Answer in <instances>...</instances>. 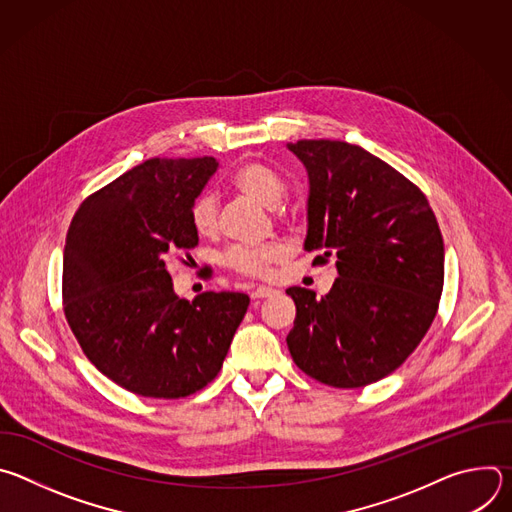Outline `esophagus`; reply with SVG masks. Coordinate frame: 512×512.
Instances as JSON below:
<instances>
[{
    "mask_svg": "<svg viewBox=\"0 0 512 512\" xmlns=\"http://www.w3.org/2000/svg\"><path fill=\"white\" fill-rule=\"evenodd\" d=\"M273 294H275L273 287H269V285H259V287H255V289L251 291V298H253V300H261V298H269V296H273Z\"/></svg>",
    "mask_w": 512,
    "mask_h": 512,
    "instance_id": "34e87169",
    "label": "esophagus"
}]
</instances>
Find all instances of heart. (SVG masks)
Listing matches in <instances>:
<instances>
[{"label": "heart", "mask_w": 512, "mask_h": 512, "mask_svg": "<svg viewBox=\"0 0 512 512\" xmlns=\"http://www.w3.org/2000/svg\"><path fill=\"white\" fill-rule=\"evenodd\" d=\"M233 184L243 194L251 196L267 208H277L285 198V186L281 178L261 162H245L237 168ZM190 223L200 237H214L218 231V202L212 194H200L190 208ZM285 257V249L279 243L263 245H235L227 253V263L249 277H265L271 267Z\"/></svg>", "instance_id": "obj_1"}]
</instances>
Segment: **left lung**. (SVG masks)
Masks as SVG:
<instances>
[{"mask_svg":"<svg viewBox=\"0 0 512 512\" xmlns=\"http://www.w3.org/2000/svg\"><path fill=\"white\" fill-rule=\"evenodd\" d=\"M287 150L310 180L304 249L336 259L326 296L289 287L287 348L312 379L356 389L391 375L429 330L444 289V239L425 194L346 141L300 139Z\"/></svg>","mask_w":512,"mask_h":512,"instance_id":"8db88e82","label":"left lung"}]
</instances>
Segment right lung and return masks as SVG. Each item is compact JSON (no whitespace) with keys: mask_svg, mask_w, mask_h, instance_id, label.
I'll return each instance as SVG.
<instances>
[{"mask_svg":"<svg viewBox=\"0 0 512 512\" xmlns=\"http://www.w3.org/2000/svg\"><path fill=\"white\" fill-rule=\"evenodd\" d=\"M216 168L214 158L145 160L83 200L68 227L66 322L95 367L135 395L204 389L245 318L249 296L204 291L188 302L166 269L198 245L190 208Z\"/></svg>","mask_w":512,"mask_h":512,"instance_id":"1","label":"right lung"}]
</instances>
